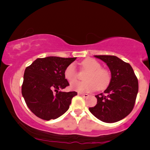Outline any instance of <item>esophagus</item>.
Here are the masks:
<instances>
[{
	"label": "esophagus",
	"instance_id": "1",
	"mask_svg": "<svg viewBox=\"0 0 150 150\" xmlns=\"http://www.w3.org/2000/svg\"><path fill=\"white\" fill-rule=\"evenodd\" d=\"M78 95L81 96H83V97H84V98H87V97H89V95H88V94H87V93H78Z\"/></svg>",
	"mask_w": 150,
	"mask_h": 150
}]
</instances>
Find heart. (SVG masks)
Returning <instances> with one entry per match:
<instances>
[{"instance_id": "obj_1", "label": "heart", "mask_w": 150, "mask_h": 150, "mask_svg": "<svg viewBox=\"0 0 150 150\" xmlns=\"http://www.w3.org/2000/svg\"><path fill=\"white\" fill-rule=\"evenodd\" d=\"M83 69L89 71L85 78V81H74L70 89L79 93H90L96 89L102 90L107 87L110 81V74L108 70L101 68V64L93 59H87L81 63ZM77 70L74 64L71 63L65 68L64 76L69 82L75 81Z\"/></svg>"}]
</instances>
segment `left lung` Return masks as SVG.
Returning <instances> with one entry per match:
<instances>
[{
    "label": "left lung",
    "mask_w": 150,
    "mask_h": 150,
    "mask_svg": "<svg viewBox=\"0 0 150 150\" xmlns=\"http://www.w3.org/2000/svg\"><path fill=\"white\" fill-rule=\"evenodd\" d=\"M94 57L106 63L111 79L104 93L96 96L97 104L89 110L102 122H117L128 115L133 109L139 90L138 79L131 65L117 57Z\"/></svg>",
    "instance_id": "1"
}]
</instances>
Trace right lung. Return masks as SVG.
Here are the masks:
<instances>
[{"label":"right lung","mask_w":150,"mask_h":150,"mask_svg":"<svg viewBox=\"0 0 150 150\" xmlns=\"http://www.w3.org/2000/svg\"><path fill=\"white\" fill-rule=\"evenodd\" d=\"M76 57L37 59L25 69L22 94L28 108L44 120H55L68 110L76 91L63 92L69 85L64 71Z\"/></svg>","instance_id":"right-lung-1"}]
</instances>
